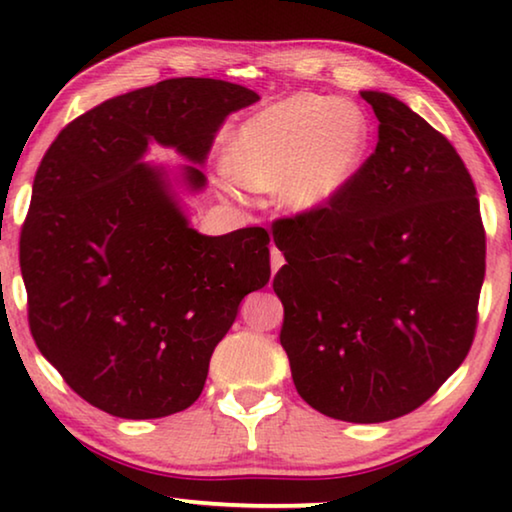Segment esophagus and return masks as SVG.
Listing matches in <instances>:
<instances>
[{"mask_svg": "<svg viewBox=\"0 0 512 512\" xmlns=\"http://www.w3.org/2000/svg\"><path fill=\"white\" fill-rule=\"evenodd\" d=\"M282 264H284V255L273 246V248H271V268H273V273L280 271Z\"/></svg>", "mask_w": 512, "mask_h": 512, "instance_id": "esophagus-1", "label": "esophagus"}]
</instances>
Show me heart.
Returning a JSON list of instances; mask_svg holds the SVG:
<instances>
[{
    "label": "heart",
    "instance_id": "1",
    "mask_svg": "<svg viewBox=\"0 0 512 512\" xmlns=\"http://www.w3.org/2000/svg\"><path fill=\"white\" fill-rule=\"evenodd\" d=\"M370 142V124L354 103L300 92L250 117L232 142L241 185L277 189L284 210L311 214L352 183Z\"/></svg>",
    "mask_w": 512,
    "mask_h": 512
}]
</instances>
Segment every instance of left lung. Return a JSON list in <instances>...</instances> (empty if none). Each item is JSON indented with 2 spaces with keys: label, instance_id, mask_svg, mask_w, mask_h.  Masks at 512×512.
<instances>
[{
  "label": "left lung",
  "instance_id": "8db88e82",
  "mask_svg": "<svg viewBox=\"0 0 512 512\" xmlns=\"http://www.w3.org/2000/svg\"><path fill=\"white\" fill-rule=\"evenodd\" d=\"M377 149L323 210L277 221L280 343L302 400L345 422L411 413L470 352L485 275L476 189L447 137L363 90Z\"/></svg>",
  "mask_w": 512,
  "mask_h": 512
}]
</instances>
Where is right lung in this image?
Returning a JSON list of instances; mask_svg holds the SVG:
<instances>
[{
	"label": "right lung",
	"instance_id": "1",
	"mask_svg": "<svg viewBox=\"0 0 512 512\" xmlns=\"http://www.w3.org/2000/svg\"><path fill=\"white\" fill-rule=\"evenodd\" d=\"M259 94L216 79H167L67 124L33 180L20 237L29 327L67 386L126 420L185 411L250 291L266 287L268 232L207 237L176 187L203 192V164L228 115ZM183 154L177 176L143 160Z\"/></svg>",
	"mask_w": 512,
	"mask_h": 512
}]
</instances>
